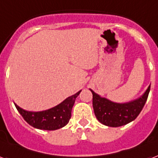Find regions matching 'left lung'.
<instances>
[{
  "mask_svg": "<svg viewBox=\"0 0 158 158\" xmlns=\"http://www.w3.org/2000/svg\"><path fill=\"white\" fill-rule=\"evenodd\" d=\"M150 86L141 97L135 100L123 103H115L101 97L90 89L93 94V107L95 116L102 124L108 127H117L129 123L142 111L148 97Z\"/></svg>",
  "mask_w": 158,
  "mask_h": 158,
  "instance_id": "1",
  "label": "left lung"
}]
</instances>
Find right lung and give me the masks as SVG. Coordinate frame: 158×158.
<instances>
[{"label": "right lung", "instance_id": "right-lung-1", "mask_svg": "<svg viewBox=\"0 0 158 158\" xmlns=\"http://www.w3.org/2000/svg\"><path fill=\"white\" fill-rule=\"evenodd\" d=\"M80 92L81 90L68 97L60 104L44 111H27L14 103L23 118L31 126L38 129L51 131L60 129L68 123L71 118V111L75 99Z\"/></svg>", "mask_w": 158, "mask_h": 158}]
</instances>
